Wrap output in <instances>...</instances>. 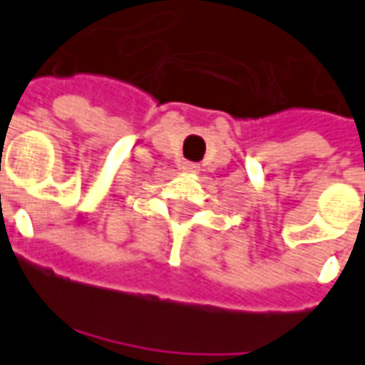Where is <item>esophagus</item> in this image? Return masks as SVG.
Instances as JSON below:
<instances>
[{
	"label": "esophagus",
	"instance_id": "esophagus-1",
	"mask_svg": "<svg viewBox=\"0 0 365 365\" xmlns=\"http://www.w3.org/2000/svg\"><path fill=\"white\" fill-rule=\"evenodd\" d=\"M185 168H187V170H192V173H197V170H199V166L192 165V163H188V165L185 166Z\"/></svg>",
	"mask_w": 365,
	"mask_h": 365
}]
</instances>
